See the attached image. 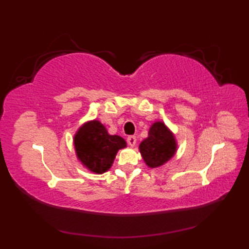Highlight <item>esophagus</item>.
<instances>
[{
	"mask_svg": "<svg viewBox=\"0 0 249 249\" xmlns=\"http://www.w3.org/2000/svg\"><path fill=\"white\" fill-rule=\"evenodd\" d=\"M136 136H133V135H130V136L127 137V142L129 146H135V144H136Z\"/></svg>",
	"mask_w": 249,
	"mask_h": 249,
	"instance_id": "esophagus-1",
	"label": "esophagus"
}]
</instances>
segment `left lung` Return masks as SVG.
Here are the masks:
<instances>
[{"mask_svg": "<svg viewBox=\"0 0 249 249\" xmlns=\"http://www.w3.org/2000/svg\"><path fill=\"white\" fill-rule=\"evenodd\" d=\"M145 162L151 168L159 167L168 161L176 153V142L165 124L157 122L151 126L148 137L140 145Z\"/></svg>", "mask_w": 249, "mask_h": 249, "instance_id": "8db88e82", "label": "left lung"}]
</instances>
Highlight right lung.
Returning <instances> with one entry per match:
<instances>
[{"label": "right lung", "mask_w": 249, "mask_h": 249, "mask_svg": "<svg viewBox=\"0 0 249 249\" xmlns=\"http://www.w3.org/2000/svg\"><path fill=\"white\" fill-rule=\"evenodd\" d=\"M78 158L88 169L103 174L111 168L119 149L126 147L125 141L117 135H108L99 121L83 125L74 136Z\"/></svg>", "instance_id": "right-lung-1"}]
</instances>
